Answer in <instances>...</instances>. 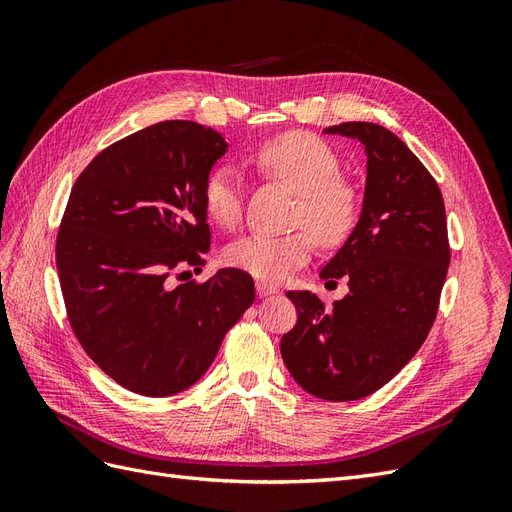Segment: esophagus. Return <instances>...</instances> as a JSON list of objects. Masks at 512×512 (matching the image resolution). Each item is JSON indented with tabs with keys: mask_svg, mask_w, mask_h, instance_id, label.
Returning a JSON list of instances; mask_svg holds the SVG:
<instances>
[{
	"mask_svg": "<svg viewBox=\"0 0 512 512\" xmlns=\"http://www.w3.org/2000/svg\"><path fill=\"white\" fill-rule=\"evenodd\" d=\"M280 290H277L275 286H271V284H267V282H256V294L260 299H265V297H271V294H277Z\"/></svg>",
	"mask_w": 512,
	"mask_h": 512,
	"instance_id": "1",
	"label": "esophagus"
}]
</instances>
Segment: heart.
Masks as SVG:
<instances>
[{"instance_id": "heart-1", "label": "heart", "mask_w": 512, "mask_h": 512, "mask_svg": "<svg viewBox=\"0 0 512 512\" xmlns=\"http://www.w3.org/2000/svg\"><path fill=\"white\" fill-rule=\"evenodd\" d=\"M250 164L265 179L284 183L297 192L294 224L299 228L286 235H254L230 243L224 254L230 267L267 282H282L303 267L314 252L316 241L342 245L356 228L361 213L359 192L339 177L337 153L322 138L307 132H288L262 143ZM243 181L232 166L213 168L203 183V207L209 220L222 228L237 226L241 218Z\"/></svg>"}]
</instances>
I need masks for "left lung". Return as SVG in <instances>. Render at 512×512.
Returning <instances> with one entry per match:
<instances>
[{"label":"left lung","mask_w":512,"mask_h":512,"mask_svg":"<svg viewBox=\"0 0 512 512\" xmlns=\"http://www.w3.org/2000/svg\"><path fill=\"white\" fill-rule=\"evenodd\" d=\"M324 134L365 147L361 218L322 280H348L331 307L309 290H290L297 324L282 337V359L303 391L329 401L367 397L423 346L438 314L451 247L444 200L406 143L369 121H346Z\"/></svg>","instance_id":"1"}]
</instances>
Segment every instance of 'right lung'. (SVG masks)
<instances>
[{
    "label": "right lung",
    "instance_id": "obj_1",
    "mask_svg": "<svg viewBox=\"0 0 512 512\" xmlns=\"http://www.w3.org/2000/svg\"><path fill=\"white\" fill-rule=\"evenodd\" d=\"M226 149L200 123L162 121L98 153L70 192L55 254L72 331L132 393L190 389L254 303V280L241 269L203 284L168 280L205 265L203 183Z\"/></svg>",
    "mask_w": 512,
    "mask_h": 512
}]
</instances>
